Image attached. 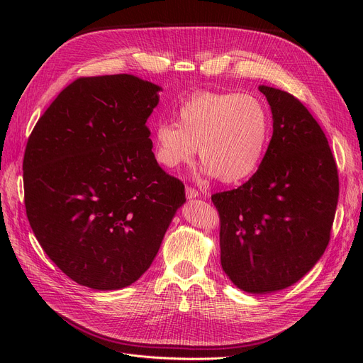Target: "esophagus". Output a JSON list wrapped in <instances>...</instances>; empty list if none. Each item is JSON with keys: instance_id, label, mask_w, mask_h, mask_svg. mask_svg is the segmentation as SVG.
<instances>
[{"instance_id": "esophagus-1", "label": "esophagus", "mask_w": 363, "mask_h": 363, "mask_svg": "<svg viewBox=\"0 0 363 363\" xmlns=\"http://www.w3.org/2000/svg\"><path fill=\"white\" fill-rule=\"evenodd\" d=\"M185 191H186V197H188V199H196V197L200 196V193L197 191V189L193 188V186H189V185H186Z\"/></svg>"}]
</instances>
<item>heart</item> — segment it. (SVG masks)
<instances>
[{
	"label": "heart",
	"instance_id": "obj_1",
	"mask_svg": "<svg viewBox=\"0 0 363 363\" xmlns=\"http://www.w3.org/2000/svg\"><path fill=\"white\" fill-rule=\"evenodd\" d=\"M271 138V116L252 94L200 91L177 110V125L152 130L155 157L166 169L191 162L199 147L207 175L238 182L253 175Z\"/></svg>",
	"mask_w": 363,
	"mask_h": 363
}]
</instances>
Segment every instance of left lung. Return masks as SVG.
Listing matches in <instances>:
<instances>
[{
    "label": "left lung",
    "instance_id": "left-lung-1",
    "mask_svg": "<svg viewBox=\"0 0 363 363\" xmlns=\"http://www.w3.org/2000/svg\"><path fill=\"white\" fill-rule=\"evenodd\" d=\"M274 133L256 174L212 201L220 264L238 289L264 294L306 275L330 242L338 172L328 140L294 95L260 85Z\"/></svg>",
    "mask_w": 363,
    "mask_h": 363
}]
</instances>
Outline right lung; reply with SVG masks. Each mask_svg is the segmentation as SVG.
I'll use <instances>...</instances> for the list:
<instances>
[{
    "instance_id": "1",
    "label": "right lung",
    "mask_w": 363,
    "mask_h": 363,
    "mask_svg": "<svg viewBox=\"0 0 363 363\" xmlns=\"http://www.w3.org/2000/svg\"><path fill=\"white\" fill-rule=\"evenodd\" d=\"M162 88L132 74L79 78L36 122L23 157L25 206L47 256L94 290L135 282L185 201L159 166L147 119Z\"/></svg>"
}]
</instances>
